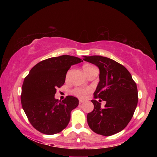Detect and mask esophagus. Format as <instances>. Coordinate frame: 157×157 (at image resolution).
I'll list each match as a JSON object with an SVG mask.
<instances>
[{"label": "esophagus", "instance_id": "obj_1", "mask_svg": "<svg viewBox=\"0 0 157 157\" xmlns=\"http://www.w3.org/2000/svg\"><path fill=\"white\" fill-rule=\"evenodd\" d=\"M83 101H82V100H80V101H79V104H83Z\"/></svg>", "mask_w": 157, "mask_h": 157}]
</instances>
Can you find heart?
<instances>
[{
  "label": "heart",
  "mask_w": 157,
  "mask_h": 157,
  "mask_svg": "<svg viewBox=\"0 0 157 157\" xmlns=\"http://www.w3.org/2000/svg\"><path fill=\"white\" fill-rule=\"evenodd\" d=\"M83 70H84L86 74L88 76V75H89L90 73L92 71L94 70L96 68L94 67V66L91 65V64H85V65H83ZM89 91H90L89 89H76L73 91V94H74L75 96H78V97H79V98H83L86 97V96L87 94L89 93Z\"/></svg>",
  "instance_id": "obj_1"
}]
</instances>
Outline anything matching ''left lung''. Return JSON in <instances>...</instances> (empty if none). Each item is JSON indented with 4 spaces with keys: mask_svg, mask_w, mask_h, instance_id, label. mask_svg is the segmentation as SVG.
Here are the masks:
<instances>
[{
    "mask_svg": "<svg viewBox=\"0 0 157 157\" xmlns=\"http://www.w3.org/2000/svg\"><path fill=\"white\" fill-rule=\"evenodd\" d=\"M83 58L99 68V82L94 95L106 102L101 108V103L91 100L94 108L87 114L88 124L96 134L111 136L123 130L134 115L138 103L136 84L128 71L118 62L101 56Z\"/></svg>",
    "mask_w": 157,
    "mask_h": 157,
    "instance_id": "obj_1",
    "label": "left lung"
}]
</instances>
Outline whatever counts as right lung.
<instances>
[{"label":"right lung","instance_id":"obj_1","mask_svg":"<svg viewBox=\"0 0 157 157\" xmlns=\"http://www.w3.org/2000/svg\"><path fill=\"white\" fill-rule=\"evenodd\" d=\"M83 62L68 55L53 57L39 62L25 77L21 100L23 111L31 125L44 134L61 132L69 123L71 112L78 99L67 96L63 101L55 98L56 89L65 83L71 66Z\"/></svg>","mask_w":157,"mask_h":157}]
</instances>
